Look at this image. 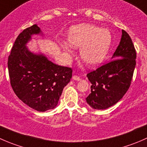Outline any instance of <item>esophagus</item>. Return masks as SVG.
Here are the masks:
<instances>
[{
	"label": "esophagus",
	"instance_id": "esophagus-1",
	"mask_svg": "<svg viewBox=\"0 0 147 147\" xmlns=\"http://www.w3.org/2000/svg\"><path fill=\"white\" fill-rule=\"evenodd\" d=\"M72 79L75 80L79 81V80H80V77L78 76V75H74V76L72 77Z\"/></svg>",
	"mask_w": 147,
	"mask_h": 147
}]
</instances>
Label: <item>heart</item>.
<instances>
[{
    "label": "heart",
    "instance_id": "obj_1",
    "mask_svg": "<svg viewBox=\"0 0 147 147\" xmlns=\"http://www.w3.org/2000/svg\"><path fill=\"white\" fill-rule=\"evenodd\" d=\"M69 44L60 42L63 51L68 55L73 53L72 47L81 48L80 56L88 66L95 67L101 64L106 57L112 42L109 30L93 25H81L70 30L68 34Z\"/></svg>",
    "mask_w": 147,
    "mask_h": 147
}]
</instances>
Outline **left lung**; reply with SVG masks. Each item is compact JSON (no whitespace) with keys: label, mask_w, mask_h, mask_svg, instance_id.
Here are the masks:
<instances>
[{"label":"left lung","mask_w":147,"mask_h":147,"mask_svg":"<svg viewBox=\"0 0 147 147\" xmlns=\"http://www.w3.org/2000/svg\"><path fill=\"white\" fill-rule=\"evenodd\" d=\"M137 53L129 34L122 30L112 60L87 73L92 85L86 102L94 109H105L118 102L129 90L136 66Z\"/></svg>","instance_id":"1"}]
</instances>
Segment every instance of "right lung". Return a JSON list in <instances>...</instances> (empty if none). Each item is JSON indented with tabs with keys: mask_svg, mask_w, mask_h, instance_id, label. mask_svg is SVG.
I'll return each mask as SVG.
<instances>
[{
	"mask_svg": "<svg viewBox=\"0 0 147 147\" xmlns=\"http://www.w3.org/2000/svg\"><path fill=\"white\" fill-rule=\"evenodd\" d=\"M40 32L35 24L19 34L8 56V67L10 84L18 97L35 110L45 112L57 106L72 69L28 50L26 45L31 35Z\"/></svg>",
	"mask_w": 147,
	"mask_h": 147,
	"instance_id": "obj_1",
	"label": "right lung"
}]
</instances>
